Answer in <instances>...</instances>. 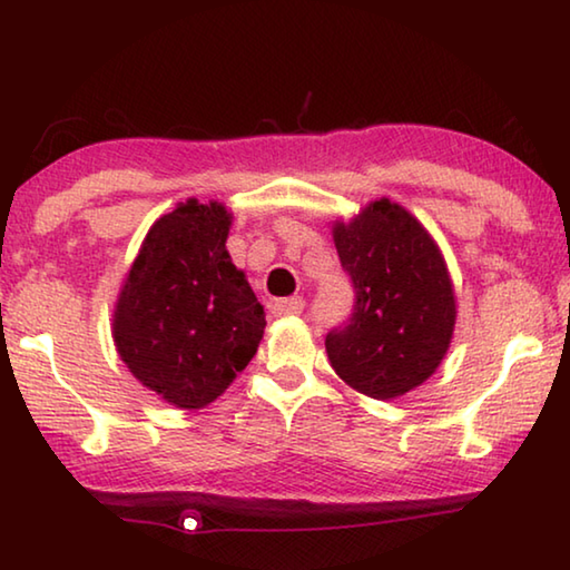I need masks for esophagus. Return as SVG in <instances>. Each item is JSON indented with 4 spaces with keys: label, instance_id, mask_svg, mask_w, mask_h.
<instances>
[{
    "label": "esophagus",
    "instance_id": "obj_1",
    "mask_svg": "<svg viewBox=\"0 0 570 570\" xmlns=\"http://www.w3.org/2000/svg\"><path fill=\"white\" fill-rule=\"evenodd\" d=\"M304 312V298L302 296H292V298H276L272 304V314L274 316H294Z\"/></svg>",
    "mask_w": 570,
    "mask_h": 570
}]
</instances>
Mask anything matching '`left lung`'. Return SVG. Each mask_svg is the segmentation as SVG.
Listing matches in <instances>:
<instances>
[{
    "label": "left lung",
    "instance_id": "left-lung-1",
    "mask_svg": "<svg viewBox=\"0 0 570 570\" xmlns=\"http://www.w3.org/2000/svg\"><path fill=\"white\" fill-rule=\"evenodd\" d=\"M354 288L350 316L326 334L334 372L374 400L410 392L438 370L455 326V296L440 248L387 198L334 226Z\"/></svg>",
    "mask_w": 570,
    "mask_h": 570
}]
</instances>
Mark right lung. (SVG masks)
Returning <instances> with one entry per match:
<instances>
[{
  "instance_id": "obj_1",
  "label": "right lung",
  "mask_w": 570,
  "mask_h": 570,
  "mask_svg": "<svg viewBox=\"0 0 570 570\" xmlns=\"http://www.w3.org/2000/svg\"><path fill=\"white\" fill-rule=\"evenodd\" d=\"M230 216L188 204L163 216L122 286L115 344L148 390L198 410L254 360L266 314L226 250Z\"/></svg>"
}]
</instances>
